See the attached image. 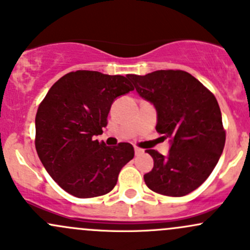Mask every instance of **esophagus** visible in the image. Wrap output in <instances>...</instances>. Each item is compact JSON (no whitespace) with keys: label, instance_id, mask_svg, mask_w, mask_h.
<instances>
[{"label":"esophagus","instance_id":"obj_1","mask_svg":"<svg viewBox=\"0 0 250 250\" xmlns=\"http://www.w3.org/2000/svg\"><path fill=\"white\" fill-rule=\"evenodd\" d=\"M134 151H135V155H137V156H139V155H141V153H144L143 148H139V147H135Z\"/></svg>","mask_w":250,"mask_h":250}]
</instances>
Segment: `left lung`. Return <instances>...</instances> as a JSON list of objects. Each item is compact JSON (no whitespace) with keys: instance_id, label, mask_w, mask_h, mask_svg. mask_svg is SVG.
I'll use <instances>...</instances> for the list:
<instances>
[{"instance_id":"1","label":"left lung","mask_w":250,"mask_h":250,"mask_svg":"<svg viewBox=\"0 0 250 250\" xmlns=\"http://www.w3.org/2000/svg\"><path fill=\"white\" fill-rule=\"evenodd\" d=\"M128 78L138 94L157 111L156 130L170 139L167 157L147 150L153 168L144 175L145 184L150 190L172 197L192 192L213 172L225 146L215 97L197 78L181 70H158Z\"/></svg>"}]
</instances>
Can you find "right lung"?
<instances>
[{"mask_svg":"<svg viewBox=\"0 0 250 250\" xmlns=\"http://www.w3.org/2000/svg\"><path fill=\"white\" fill-rule=\"evenodd\" d=\"M134 89L127 77L78 70L58 80L35 120L37 155L53 180L78 198L109 193L134 157L129 143L115 147L95 140L115 99Z\"/></svg>","mask_w":250,"mask_h":250,"instance_id":"1","label":"right lung"}]
</instances>
